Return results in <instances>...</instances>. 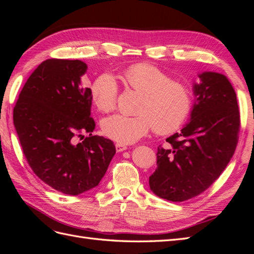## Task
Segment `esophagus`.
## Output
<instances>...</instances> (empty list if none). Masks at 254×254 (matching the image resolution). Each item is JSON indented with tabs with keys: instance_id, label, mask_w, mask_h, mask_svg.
Listing matches in <instances>:
<instances>
[{
	"instance_id": "obj_1",
	"label": "esophagus",
	"mask_w": 254,
	"mask_h": 254,
	"mask_svg": "<svg viewBox=\"0 0 254 254\" xmlns=\"http://www.w3.org/2000/svg\"><path fill=\"white\" fill-rule=\"evenodd\" d=\"M127 148V145H124V144H121V143H117L116 144V150L118 153H120V152H123V150H126Z\"/></svg>"
}]
</instances>
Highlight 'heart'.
<instances>
[{
  "instance_id": "b5f03b06",
  "label": "heart",
  "mask_w": 254,
  "mask_h": 254,
  "mask_svg": "<svg viewBox=\"0 0 254 254\" xmlns=\"http://www.w3.org/2000/svg\"><path fill=\"white\" fill-rule=\"evenodd\" d=\"M123 77L127 85L143 95L137 108L139 115H113L104 119L101 130L106 136L121 144H131L155 132L167 134L176 131L191 110L192 95L186 84L171 79L168 74L147 63L127 68ZM91 100L102 112L116 108L118 86L110 74H101L90 88Z\"/></svg>"
}]
</instances>
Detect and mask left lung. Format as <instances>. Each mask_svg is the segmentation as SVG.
Masks as SVG:
<instances>
[{"mask_svg":"<svg viewBox=\"0 0 254 254\" xmlns=\"http://www.w3.org/2000/svg\"><path fill=\"white\" fill-rule=\"evenodd\" d=\"M190 120L157 149V168L149 177L156 195L183 202L213 185L225 170L238 142L240 115L237 95L225 75L198 74Z\"/></svg>","mask_w":254,"mask_h":254,"instance_id":"1","label":"left lung"}]
</instances>
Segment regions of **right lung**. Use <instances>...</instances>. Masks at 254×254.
I'll use <instances>...</instances> for the list:
<instances>
[{"instance_id": "1", "label": "right lung", "mask_w": 254, "mask_h": 254, "mask_svg": "<svg viewBox=\"0 0 254 254\" xmlns=\"http://www.w3.org/2000/svg\"><path fill=\"white\" fill-rule=\"evenodd\" d=\"M87 64L49 59L27 79L13 112L15 130L30 168L55 190L78 195L99 185L116 154L111 139L93 135ZM89 137L75 144V136Z\"/></svg>"}]
</instances>
